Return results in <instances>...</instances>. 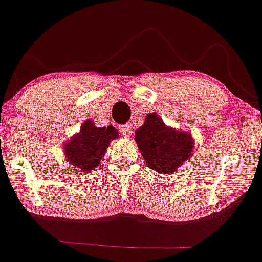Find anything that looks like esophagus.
Segmentation results:
<instances>
[{
    "instance_id": "esophagus-1",
    "label": "esophagus",
    "mask_w": 262,
    "mask_h": 262,
    "mask_svg": "<svg viewBox=\"0 0 262 262\" xmlns=\"http://www.w3.org/2000/svg\"><path fill=\"white\" fill-rule=\"evenodd\" d=\"M119 132H121V134L123 137H127L129 138L132 135V127L130 125H122V127H119Z\"/></svg>"
}]
</instances>
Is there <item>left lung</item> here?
<instances>
[{
	"mask_svg": "<svg viewBox=\"0 0 262 262\" xmlns=\"http://www.w3.org/2000/svg\"><path fill=\"white\" fill-rule=\"evenodd\" d=\"M135 141L147 166L169 174L190 157L194 141L190 134L166 127L156 113H149L135 132Z\"/></svg>",
	"mask_w": 262,
	"mask_h": 262,
	"instance_id": "left-lung-1",
	"label": "left lung"
}]
</instances>
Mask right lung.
<instances>
[{
  "mask_svg": "<svg viewBox=\"0 0 262 262\" xmlns=\"http://www.w3.org/2000/svg\"><path fill=\"white\" fill-rule=\"evenodd\" d=\"M116 138H118V132L115 127L97 128L88 119L84 122L80 133L66 144L64 152L71 165L83 171H90L99 166L110 141Z\"/></svg>",
  "mask_w": 262,
  "mask_h": 262,
  "instance_id": "obj_1",
  "label": "right lung"
}]
</instances>
